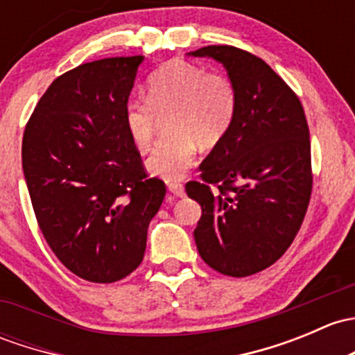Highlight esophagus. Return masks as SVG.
I'll return each instance as SVG.
<instances>
[{
    "label": "esophagus",
    "instance_id": "obj_1",
    "mask_svg": "<svg viewBox=\"0 0 355 355\" xmlns=\"http://www.w3.org/2000/svg\"><path fill=\"white\" fill-rule=\"evenodd\" d=\"M168 190H170V192L173 193V196H177V197H184L185 196L184 185L178 184V182H171V184L168 185Z\"/></svg>",
    "mask_w": 355,
    "mask_h": 355
}]
</instances>
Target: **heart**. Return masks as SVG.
Instances as JSON below:
<instances>
[{
    "mask_svg": "<svg viewBox=\"0 0 355 355\" xmlns=\"http://www.w3.org/2000/svg\"><path fill=\"white\" fill-rule=\"evenodd\" d=\"M238 110V93L225 74L207 73L185 61H170L148 80V100L132 98L124 107V125L130 143L146 151L155 139L158 117L168 132L146 159L149 173L180 180L196 162L197 146L212 148L225 139Z\"/></svg>",
    "mask_w": 355,
    "mask_h": 355,
    "instance_id": "1",
    "label": "heart"
}]
</instances>
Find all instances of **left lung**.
<instances>
[{"instance_id": "left-lung-1", "label": "left lung", "mask_w": 355, "mask_h": 355, "mask_svg": "<svg viewBox=\"0 0 355 355\" xmlns=\"http://www.w3.org/2000/svg\"><path fill=\"white\" fill-rule=\"evenodd\" d=\"M226 69L238 93L230 132L200 163L185 192L202 207L197 250L214 270L246 277L281 259L311 196V146L300 98L257 55L231 46L189 52Z\"/></svg>"}]
</instances>
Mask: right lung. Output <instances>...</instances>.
<instances>
[{
	"label": "right lung",
	"instance_id": "add662e5",
	"mask_svg": "<svg viewBox=\"0 0 355 355\" xmlns=\"http://www.w3.org/2000/svg\"><path fill=\"white\" fill-rule=\"evenodd\" d=\"M144 55L87 62L55 78L21 143V166L44 238L89 282L136 270L166 189L148 178L124 125Z\"/></svg>",
	"mask_w": 355,
	"mask_h": 355
}]
</instances>
